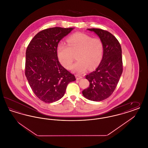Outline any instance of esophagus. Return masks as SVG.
I'll use <instances>...</instances> for the list:
<instances>
[{"label": "esophagus", "instance_id": "34e87169", "mask_svg": "<svg viewBox=\"0 0 148 148\" xmlns=\"http://www.w3.org/2000/svg\"><path fill=\"white\" fill-rule=\"evenodd\" d=\"M76 79H77V80H79V79H82V77H80V76H79V75H76Z\"/></svg>", "mask_w": 148, "mask_h": 148}]
</instances>
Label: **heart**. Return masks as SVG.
Returning a JSON list of instances; mask_svg holds the SVG:
<instances>
[{
    "instance_id": "obj_1",
    "label": "heart",
    "mask_w": 148,
    "mask_h": 148,
    "mask_svg": "<svg viewBox=\"0 0 148 148\" xmlns=\"http://www.w3.org/2000/svg\"><path fill=\"white\" fill-rule=\"evenodd\" d=\"M68 45L59 43L56 48L58 60L64 68L70 69L77 54V61L71 70L77 74H83L89 68L92 71L100 63L103 56V44L98 38L77 33L67 39Z\"/></svg>"
}]
</instances>
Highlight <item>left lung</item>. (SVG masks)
<instances>
[{
  "label": "left lung",
  "instance_id": "left-lung-1",
  "mask_svg": "<svg viewBox=\"0 0 148 148\" xmlns=\"http://www.w3.org/2000/svg\"><path fill=\"white\" fill-rule=\"evenodd\" d=\"M88 30L94 32L102 41L103 56L96 70L86 75L90 84L82 93L90 100L100 101L113 94L119 82L123 72L121 48L117 39L109 32L97 28Z\"/></svg>",
  "mask_w": 148,
  "mask_h": 148
}]
</instances>
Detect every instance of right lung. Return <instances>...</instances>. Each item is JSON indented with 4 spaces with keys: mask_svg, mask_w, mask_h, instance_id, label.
Wrapping results in <instances>:
<instances>
[{
    "mask_svg": "<svg viewBox=\"0 0 148 148\" xmlns=\"http://www.w3.org/2000/svg\"><path fill=\"white\" fill-rule=\"evenodd\" d=\"M73 29L42 30L34 36L27 48L25 76L35 95L45 103L60 99L68 84L76 80L74 75L60 64L56 54L60 40Z\"/></svg>",
    "mask_w": 148,
    "mask_h": 148,
    "instance_id": "obj_1",
    "label": "right lung"
}]
</instances>
